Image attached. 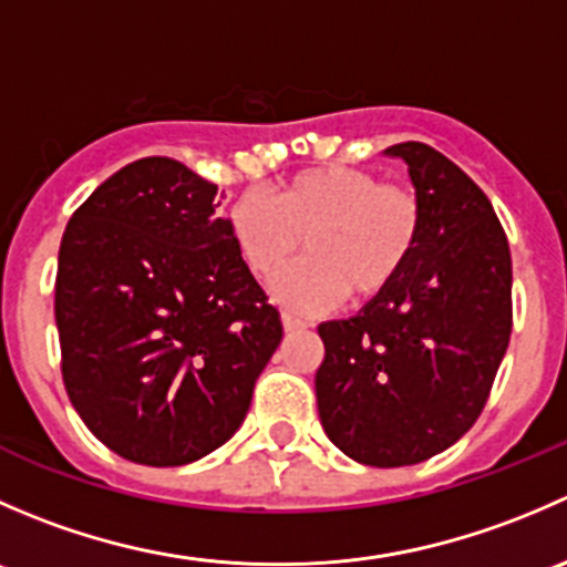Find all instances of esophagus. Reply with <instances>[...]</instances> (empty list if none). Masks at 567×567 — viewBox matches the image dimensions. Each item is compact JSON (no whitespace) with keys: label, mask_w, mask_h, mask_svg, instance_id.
<instances>
[{"label":"esophagus","mask_w":567,"mask_h":567,"mask_svg":"<svg viewBox=\"0 0 567 567\" xmlns=\"http://www.w3.org/2000/svg\"><path fill=\"white\" fill-rule=\"evenodd\" d=\"M282 326H285V331H305V329H310V323H307V320H301V318H296V316H288V312H285V316H282Z\"/></svg>","instance_id":"obj_1"}]
</instances>
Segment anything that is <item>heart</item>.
I'll return each mask as SVG.
<instances>
[{"label":"heart","instance_id":"b5f03b06","mask_svg":"<svg viewBox=\"0 0 567 567\" xmlns=\"http://www.w3.org/2000/svg\"><path fill=\"white\" fill-rule=\"evenodd\" d=\"M238 255L257 279H274V299L296 312H323L342 296L353 305L384 299L414 257L422 233L420 199L411 188L381 183L357 167H312L285 177L274 203L247 192L230 208Z\"/></svg>","mask_w":567,"mask_h":567}]
</instances>
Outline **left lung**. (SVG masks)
Wrapping results in <instances>:
<instances>
[{
	"instance_id": "left-lung-1",
	"label": "left lung",
	"mask_w": 567,
	"mask_h": 567,
	"mask_svg": "<svg viewBox=\"0 0 567 567\" xmlns=\"http://www.w3.org/2000/svg\"><path fill=\"white\" fill-rule=\"evenodd\" d=\"M422 208L398 285L346 320L318 326L326 436L364 466H411L477 422L513 329L507 236L483 188L422 142H400Z\"/></svg>"
}]
</instances>
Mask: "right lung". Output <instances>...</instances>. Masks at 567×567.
I'll list each match as a JSON object with an SVG mask.
<instances>
[{
  "instance_id": "right-lung-1",
  "label": "right lung",
  "mask_w": 567,
  "mask_h": 567,
  "mask_svg": "<svg viewBox=\"0 0 567 567\" xmlns=\"http://www.w3.org/2000/svg\"><path fill=\"white\" fill-rule=\"evenodd\" d=\"M219 188L175 158L117 169L60 244L54 318L73 409L120 458L183 466L241 427L282 340Z\"/></svg>"
}]
</instances>
